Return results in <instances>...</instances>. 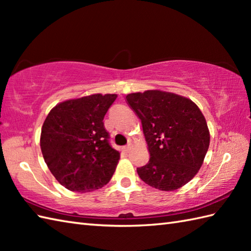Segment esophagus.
Instances as JSON below:
<instances>
[{
  "mask_svg": "<svg viewBox=\"0 0 251 251\" xmlns=\"http://www.w3.org/2000/svg\"><path fill=\"white\" fill-rule=\"evenodd\" d=\"M123 150H124L125 152H128V151L130 150V145H128V146H126V147L123 148Z\"/></svg>",
  "mask_w": 251,
  "mask_h": 251,
  "instance_id": "esophagus-1",
  "label": "esophagus"
}]
</instances>
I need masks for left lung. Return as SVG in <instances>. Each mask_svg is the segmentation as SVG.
<instances>
[{"label": "left lung", "mask_w": 251, "mask_h": 251, "mask_svg": "<svg viewBox=\"0 0 251 251\" xmlns=\"http://www.w3.org/2000/svg\"><path fill=\"white\" fill-rule=\"evenodd\" d=\"M142 123L150 153L137 173L147 184L175 191L194 178L204 163L210 134L205 116L193 101L164 90L126 96Z\"/></svg>", "instance_id": "8db88e82"}]
</instances>
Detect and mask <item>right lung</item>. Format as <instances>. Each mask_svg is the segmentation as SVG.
I'll return each mask as SVG.
<instances>
[{
  "mask_svg": "<svg viewBox=\"0 0 251 251\" xmlns=\"http://www.w3.org/2000/svg\"><path fill=\"white\" fill-rule=\"evenodd\" d=\"M116 94L69 99L50 110L42 126L40 146L58 182L73 192L102 188L113 176L120 152L109 143L103 117Z\"/></svg>",
  "mask_w": 251,
  "mask_h": 251,
  "instance_id": "obj_1",
  "label": "right lung"
}]
</instances>
